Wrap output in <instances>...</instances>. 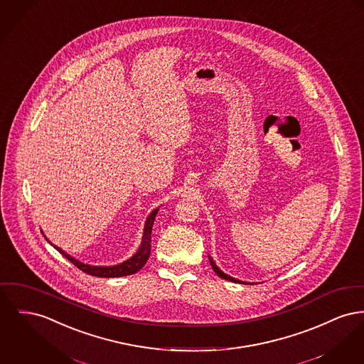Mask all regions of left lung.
<instances>
[{
  "instance_id": "8db88e82",
  "label": "left lung",
  "mask_w": 364,
  "mask_h": 364,
  "mask_svg": "<svg viewBox=\"0 0 364 364\" xmlns=\"http://www.w3.org/2000/svg\"><path fill=\"white\" fill-rule=\"evenodd\" d=\"M209 261H210V265H212V268H213L214 272L220 277V278L227 279V280H231V282H235V283H246V282H242V280H237V279L232 278V277H230V275H227V274H224L217 265H215V262L213 261V258L209 256Z\"/></svg>"
}]
</instances>
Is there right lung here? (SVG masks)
<instances>
[{"label": "right lung", "mask_w": 364, "mask_h": 364, "mask_svg": "<svg viewBox=\"0 0 364 364\" xmlns=\"http://www.w3.org/2000/svg\"><path fill=\"white\" fill-rule=\"evenodd\" d=\"M159 209H155L151 212L147 221H146V225H144V232H143V239H141V245L139 247V250L134 253V256L130 257L127 261L118 264V265H111V267H96V265H89V264H84L78 259H75L74 257L67 255L65 250H62L60 247L52 245L49 242V239H46L60 255L73 262L77 268H80L82 272L89 274L92 277H97V278H119V277H127V275H132V274H136L137 271H140L149 257H150L151 252V232H152V224H154V220H155V215L158 213ZM46 237V236H45Z\"/></svg>", "instance_id": "1"}]
</instances>
